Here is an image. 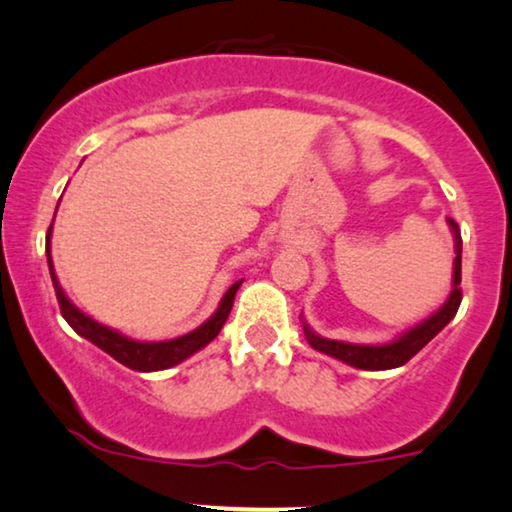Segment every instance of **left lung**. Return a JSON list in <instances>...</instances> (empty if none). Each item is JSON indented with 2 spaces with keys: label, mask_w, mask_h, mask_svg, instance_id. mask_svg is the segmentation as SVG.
<instances>
[{
  "label": "left lung",
  "mask_w": 512,
  "mask_h": 512,
  "mask_svg": "<svg viewBox=\"0 0 512 512\" xmlns=\"http://www.w3.org/2000/svg\"><path fill=\"white\" fill-rule=\"evenodd\" d=\"M447 227L452 231L454 238V264H452V290L445 302H442L438 309H435L431 316L421 318L419 323L405 327L403 332H398L393 339L381 344H353V342H342V339H327L318 335L313 327L306 323L302 316L304 335L306 342L311 344V349H316L325 356L342 360V363L356 367V370H393V367L405 365L407 360L424 349V346L431 342V339L438 335V332L445 327L449 320L456 316L461 304V231L459 224H456L452 217H447Z\"/></svg>",
  "instance_id": "left-lung-1"
}]
</instances>
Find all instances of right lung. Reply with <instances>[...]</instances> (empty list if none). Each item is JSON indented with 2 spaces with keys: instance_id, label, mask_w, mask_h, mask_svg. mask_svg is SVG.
Here are the masks:
<instances>
[{
  "instance_id": "right-lung-1",
  "label": "right lung",
  "mask_w": 512,
  "mask_h": 512,
  "mask_svg": "<svg viewBox=\"0 0 512 512\" xmlns=\"http://www.w3.org/2000/svg\"><path fill=\"white\" fill-rule=\"evenodd\" d=\"M58 210V208H56ZM51 231H53V222L49 227V234H46V260H49V271H51V281L53 288H56V297L60 304V313L63 318L70 323V327L77 332L79 337L88 339V342L98 346L105 353H109L114 360H119L121 365L131 367L135 372H159V370H168V367L180 365L182 360L192 358L194 353H199L203 346H208L213 339L220 335L222 325L227 323L231 306H234V297L236 290L241 288V281H236L231 288L224 292V297L217 304V309L213 311V316L196 327V330L187 332V335L175 337V339H163V342H140V339L126 337L121 335L119 330L114 327H107L98 323V320L88 316L74 306V302L67 297V292L60 285L56 269H53V257H51Z\"/></svg>"
}]
</instances>
